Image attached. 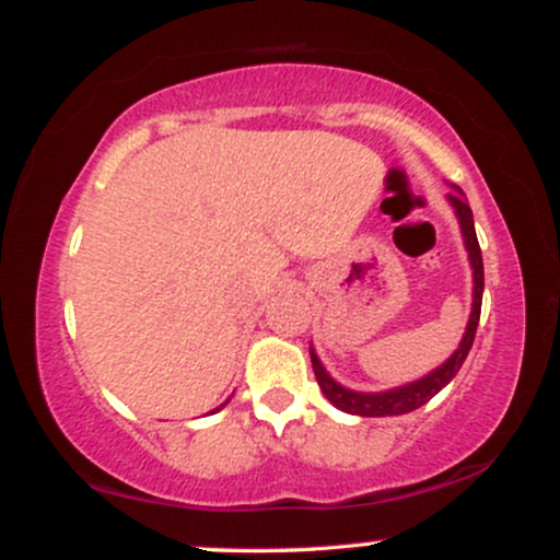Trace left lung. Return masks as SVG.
<instances>
[{
  "instance_id": "8db88e82",
  "label": "left lung",
  "mask_w": 560,
  "mask_h": 560,
  "mask_svg": "<svg viewBox=\"0 0 560 560\" xmlns=\"http://www.w3.org/2000/svg\"><path fill=\"white\" fill-rule=\"evenodd\" d=\"M447 199L455 208V215H458L460 231H464V244L468 249V260H471V268H474V302H471V316H468L464 339H460L458 350H455L453 355L440 365V369H434L432 374L419 378V382H410L405 384V387H395L387 392H355V389L342 387V384H337L329 374H326V369L320 365L318 355L311 350V363H313V371H316L320 392L326 395V400L337 405V408L345 410V413L369 416V419H376V416L410 413V410L421 408L423 402L432 400L436 392L445 389L447 384L453 382V376L458 374L460 365L466 361L468 350H471L474 334H477V326H479L481 292H485V262H481L477 231H474V215H471V208H468L464 191L455 186V191H450Z\"/></svg>"
}]
</instances>
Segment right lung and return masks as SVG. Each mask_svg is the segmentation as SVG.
Wrapping results in <instances>:
<instances>
[{"mask_svg": "<svg viewBox=\"0 0 560 560\" xmlns=\"http://www.w3.org/2000/svg\"><path fill=\"white\" fill-rule=\"evenodd\" d=\"M229 402V400H226ZM226 402H223V405H226ZM223 405H221V408H223ZM221 408H215V410H221ZM215 410H210V413H215Z\"/></svg>", "mask_w": 560, "mask_h": 560, "instance_id": "add662e5", "label": "right lung"}]
</instances>
